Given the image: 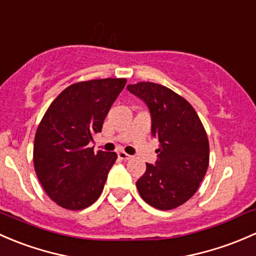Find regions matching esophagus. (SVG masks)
Instances as JSON below:
<instances>
[{
    "label": "esophagus",
    "mask_w": 256,
    "mask_h": 256,
    "mask_svg": "<svg viewBox=\"0 0 256 256\" xmlns=\"http://www.w3.org/2000/svg\"><path fill=\"white\" fill-rule=\"evenodd\" d=\"M118 158H120V159H122V160H129L132 156L129 154H127V152H118Z\"/></svg>",
    "instance_id": "esophagus-1"
}]
</instances>
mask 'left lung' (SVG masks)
I'll return each instance as SVG.
<instances>
[{"label": "left lung", "instance_id": "8db88e82", "mask_svg": "<svg viewBox=\"0 0 256 256\" xmlns=\"http://www.w3.org/2000/svg\"><path fill=\"white\" fill-rule=\"evenodd\" d=\"M152 114V133L159 140L155 165L146 164L136 188L148 204L174 210L188 201L210 164L208 136L194 107L182 96L155 82L128 85Z\"/></svg>", "mask_w": 256, "mask_h": 256}]
</instances>
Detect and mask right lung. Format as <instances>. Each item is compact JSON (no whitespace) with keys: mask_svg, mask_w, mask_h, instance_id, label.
<instances>
[{"mask_svg":"<svg viewBox=\"0 0 256 256\" xmlns=\"http://www.w3.org/2000/svg\"><path fill=\"white\" fill-rule=\"evenodd\" d=\"M126 78H97L66 88L49 106L36 132L34 170L46 194L60 207L84 210L97 201L117 154L88 144L102 130Z\"/></svg>","mask_w":256,"mask_h":256,"instance_id":"right-lung-1","label":"right lung"}]
</instances>
